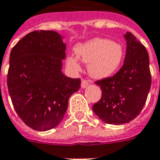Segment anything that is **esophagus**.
<instances>
[{"label":"esophagus","instance_id":"34e87169","mask_svg":"<svg viewBox=\"0 0 160 160\" xmlns=\"http://www.w3.org/2000/svg\"><path fill=\"white\" fill-rule=\"evenodd\" d=\"M89 86V81L86 80H81V87L82 88H86Z\"/></svg>","mask_w":160,"mask_h":160}]
</instances>
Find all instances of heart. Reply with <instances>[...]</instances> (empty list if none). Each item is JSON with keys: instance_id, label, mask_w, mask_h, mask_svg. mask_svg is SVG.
I'll list each match as a JSON object with an SVG mask.
<instances>
[{"instance_id": "heart-1", "label": "heart", "mask_w": 160, "mask_h": 160, "mask_svg": "<svg viewBox=\"0 0 160 160\" xmlns=\"http://www.w3.org/2000/svg\"><path fill=\"white\" fill-rule=\"evenodd\" d=\"M75 54L79 59L88 64L87 70L91 77L104 80L117 73L123 58L124 51L120 43L107 38H96L77 44ZM77 58L68 56L67 62L73 69L80 71V65Z\"/></svg>"}]
</instances>
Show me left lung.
<instances>
[{
    "label": "left lung",
    "instance_id": "1",
    "mask_svg": "<svg viewBox=\"0 0 160 160\" xmlns=\"http://www.w3.org/2000/svg\"><path fill=\"white\" fill-rule=\"evenodd\" d=\"M127 50L123 65L114 76L96 82L102 97L92 111L104 122L120 125L129 122L140 114L150 87L149 56L131 32L123 35Z\"/></svg>",
    "mask_w": 160,
    "mask_h": 160
}]
</instances>
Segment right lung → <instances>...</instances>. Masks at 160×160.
<instances>
[{
	"label": "right lung",
	"instance_id": "right-lung-1",
	"mask_svg": "<svg viewBox=\"0 0 160 160\" xmlns=\"http://www.w3.org/2000/svg\"><path fill=\"white\" fill-rule=\"evenodd\" d=\"M63 37L54 31H35L16 43L10 53L8 88L13 107L34 130L47 131L61 122L80 79L62 73L66 58Z\"/></svg>",
	"mask_w": 160,
	"mask_h": 160
}]
</instances>
